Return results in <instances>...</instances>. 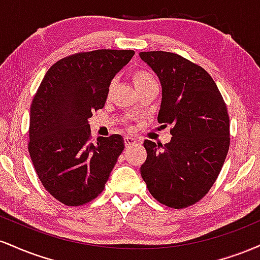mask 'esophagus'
Returning a JSON list of instances; mask_svg holds the SVG:
<instances>
[{
	"mask_svg": "<svg viewBox=\"0 0 260 260\" xmlns=\"http://www.w3.org/2000/svg\"><path fill=\"white\" fill-rule=\"evenodd\" d=\"M136 143H138V139L134 138V137H129V136L124 137V144H126L127 147L136 144Z\"/></svg>",
	"mask_w": 260,
	"mask_h": 260,
	"instance_id": "obj_1",
	"label": "esophagus"
}]
</instances>
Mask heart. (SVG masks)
<instances>
[{
    "instance_id": "b5f03b06",
    "label": "heart",
    "mask_w": 260,
    "mask_h": 260,
    "mask_svg": "<svg viewBox=\"0 0 260 260\" xmlns=\"http://www.w3.org/2000/svg\"><path fill=\"white\" fill-rule=\"evenodd\" d=\"M133 80L136 86H142L149 83H155V78L151 73L147 72V71H137L133 76Z\"/></svg>"
}]
</instances>
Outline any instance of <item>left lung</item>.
I'll return each instance as SVG.
<instances>
[{
    "instance_id": "left-lung-1",
    "label": "left lung",
    "mask_w": 260,
    "mask_h": 260,
    "mask_svg": "<svg viewBox=\"0 0 260 260\" xmlns=\"http://www.w3.org/2000/svg\"><path fill=\"white\" fill-rule=\"evenodd\" d=\"M161 84L159 123L172 126L165 145L145 140L140 174L161 204L182 209L209 192L230 147V120L219 89L201 66L172 52L139 53Z\"/></svg>"
}]
</instances>
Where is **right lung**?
I'll return each instance as SVG.
<instances>
[{
    "label": "right lung",
    "instance_id": "obj_1",
    "mask_svg": "<svg viewBox=\"0 0 260 260\" xmlns=\"http://www.w3.org/2000/svg\"><path fill=\"white\" fill-rule=\"evenodd\" d=\"M133 55V50H95L59 59L35 94L29 154L43 186L66 205L96 198L124 149L120 134L91 143L89 118L105 106L111 80Z\"/></svg>",
    "mask_w": 260,
    "mask_h": 260
}]
</instances>
